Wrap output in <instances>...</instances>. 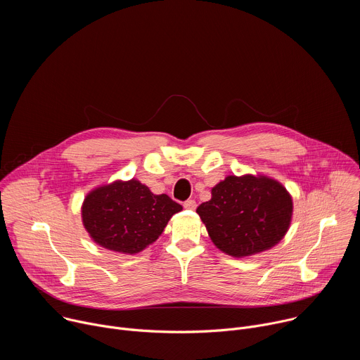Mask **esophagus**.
Masks as SVG:
<instances>
[{
    "mask_svg": "<svg viewBox=\"0 0 360 360\" xmlns=\"http://www.w3.org/2000/svg\"><path fill=\"white\" fill-rule=\"evenodd\" d=\"M184 208L185 210H195L196 208V202L195 199H188L184 202Z\"/></svg>",
    "mask_w": 360,
    "mask_h": 360,
    "instance_id": "1",
    "label": "esophagus"
}]
</instances>
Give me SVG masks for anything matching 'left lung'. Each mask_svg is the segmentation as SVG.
<instances>
[{
    "label": "left lung",
    "instance_id": "8db88e82",
    "mask_svg": "<svg viewBox=\"0 0 360 360\" xmlns=\"http://www.w3.org/2000/svg\"><path fill=\"white\" fill-rule=\"evenodd\" d=\"M292 198L266 176H226L196 212L222 252L242 258L275 246L292 219Z\"/></svg>",
    "mask_w": 360,
    "mask_h": 360
}]
</instances>
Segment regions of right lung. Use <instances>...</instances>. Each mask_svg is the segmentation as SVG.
Listing matches in <instances>:
<instances>
[{
	"instance_id": "add662e5",
	"label": "right lung",
	"mask_w": 360,
	"mask_h": 360,
	"mask_svg": "<svg viewBox=\"0 0 360 360\" xmlns=\"http://www.w3.org/2000/svg\"><path fill=\"white\" fill-rule=\"evenodd\" d=\"M182 207L168 195H155L136 179L99 186L82 203V222L101 246L138 253L164 232Z\"/></svg>"
}]
</instances>
